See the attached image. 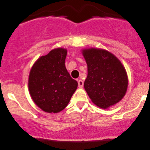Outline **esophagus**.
<instances>
[{
	"label": "esophagus",
	"mask_w": 150,
	"mask_h": 150,
	"mask_svg": "<svg viewBox=\"0 0 150 150\" xmlns=\"http://www.w3.org/2000/svg\"><path fill=\"white\" fill-rule=\"evenodd\" d=\"M78 87L79 88H82L83 86V81L82 80H78Z\"/></svg>",
	"instance_id": "34e87169"
}]
</instances>
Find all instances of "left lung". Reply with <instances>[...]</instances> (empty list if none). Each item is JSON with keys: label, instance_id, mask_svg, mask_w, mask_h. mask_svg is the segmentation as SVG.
Masks as SVG:
<instances>
[{"label": "left lung", "instance_id": "8db88e82", "mask_svg": "<svg viewBox=\"0 0 150 150\" xmlns=\"http://www.w3.org/2000/svg\"><path fill=\"white\" fill-rule=\"evenodd\" d=\"M82 54L87 64L83 85L92 102L103 109L120 102L128 87L127 73L121 62L106 50L88 48Z\"/></svg>", "mask_w": 150, "mask_h": 150}]
</instances>
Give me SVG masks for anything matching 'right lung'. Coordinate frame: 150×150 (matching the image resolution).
Instances as JSON below:
<instances>
[{
  "mask_svg": "<svg viewBox=\"0 0 150 150\" xmlns=\"http://www.w3.org/2000/svg\"><path fill=\"white\" fill-rule=\"evenodd\" d=\"M67 49L52 50L35 62L30 72L28 88L34 103L47 113H58L67 106L78 87L65 66Z\"/></svg>",
  "mask_w": 150,
  "mask_h": 150,
  "instance_id": "right-lung-1",
  "label": "right lung"
}]
</instances>
